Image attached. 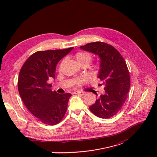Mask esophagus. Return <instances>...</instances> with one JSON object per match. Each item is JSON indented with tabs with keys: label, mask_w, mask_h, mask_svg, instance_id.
Returning <instances> with one entry per match:
<instances>
[{
	"label": "esophagus",
	"mask_w": 157,
	"mask_h": 157,
	"mask_svg": "<svg viewBox=\"0 0 157 157\" xmlns=\"http://www.w3.org/2000/svg\"><path fill=\"white\" fill-rule=\"evenodd\" d=\"M74 94H78V95H80V96H83L85 94V92H82V91H75L74 92Z\"/></svg>",
	"instance_id": "esophagus-1"
}]
</instances>
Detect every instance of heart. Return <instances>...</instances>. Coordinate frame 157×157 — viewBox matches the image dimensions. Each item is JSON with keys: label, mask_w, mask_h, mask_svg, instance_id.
<instances>
[{"label": "heart", "mask_w": 157, "mask_h": 157, "mask_svg": "<svg viewBox=\"0 0 157 157\" xmlns=\"http://www.w3.org/2000/svg\"><path fill=\"white\" fill-rule=\"evenodd\" d=\"M75 59H77L78 62L80 64V65H83V64H89L90 61L92 60V55L89 53V52H78V53L75 55ZM64 62L65 61H63V62L61 64V66L63 65ZM87 78L86 77H83L82 78H80L78 80V83L81 85L85 83Z\"/></svg>", "instance_id": "1"}]
</instances>
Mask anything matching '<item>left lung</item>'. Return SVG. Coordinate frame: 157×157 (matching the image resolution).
<instances>
[{
  "label": "left lung",
  "mask_w": 157,
  "mask_h": 157,
  "mask_svg": "<svg viewBox=\"0 0 157 157\" xmlns=\"http://www.w3.org/2000/svg\"><path fill=\"white\" fill-rule=\"evenodd\" d=\"M79 48L100 59L98 78L103 83L100 86H104L105 93L97 97L89 109L99 118H111L123 107L129 90L130 77L126 63L117 49L105 43H90Z\"/></svg>",
  "instance_id": "obj_1"
}]
</instances>
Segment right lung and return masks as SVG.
I'll return each mask as SVG.
<instances>
[{
  "instance_id": "add662e5",
  "label": "right lung",
  "mask_w": 157,
  "mask_h": 157,
  "mask_svg": "<svg viewBox=\"0 0 157 157\" xmlns=\"http://www.w3.org/2000/svg\"><path fill=\"white\" fill-rule=\"evenodd\" d=\"M73 48L38 51L28 58L20 71L18 89L21 99L30 112L45 124H57L67 111L72 94L52 91L49 82L55 79L57 63Z\"/></svg>"
}]
</instances>
